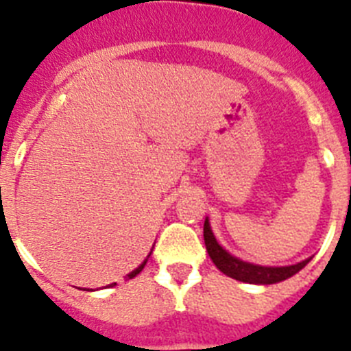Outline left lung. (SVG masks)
Returning a JSON list of instances; mask_svg holds the SVG:
<instances>
[{
  "instance_id": "1",
  "label": "left lung",
  "mask_w": 351,
  "mask_h": 351,
  "mask_svg": "<svg viewBox=\"0 0 351 351\" xmlns=\"http://www.w3.org/2000/svg\"><path fill=\"white\" fill-rule=\"evenodd\" d=\"M204 241H206L207 253H209L210 260L214 265L223 272V274L230 276L234 280L243 281V283L251 285H274L280 281L288 280L293 274L300 271L302 267L308 265L311 258L304 260V262L295 263V265H288V267H263V265H255V263L244 262L239 260L237 256H232L226 250H223L218 244L216 237H214L213 230H210L209 219L206 218L204 223Z\"/></svg>"
}]
</instances>
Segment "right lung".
<instances>
[{"label": "right lung", "instance_id": "add662e5", "mask_svg": "<svg viewBox=\"0 0 351 351\" xmlns=\"http://www.w3.org/2000/svg\"><path fill=\"white\" fill-rule=\"evenodd\" d=\"M147 258H149V255H147ZM147 258H145V260H144V262H142V263H141V265H138V267H137V269H135V271H132V272H130V274H128V280H132V278H135V276H137V274H138V272H141V271H142V269H144V265H145V263H147Z\"/></svg>", "mask_w": 351, "mask_h": 351}]
</instances>
